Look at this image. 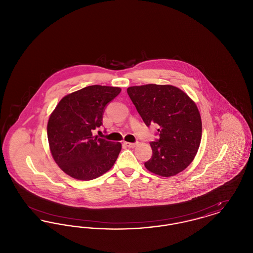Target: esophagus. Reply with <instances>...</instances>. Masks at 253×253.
Listing matches in <instances>:
<instances>
[{"mask_svg": "<svg viewBox=\"0 0 253 253\" xmlns=\"http://www.w3.org/2000/svg\"><path fill=\"white\" fill-rule=\"evenodd\" d=\"M124 145H126L127 147H129V148H133V147H135L137 143L135 142V143H131V142H124Z\"/></svg>", "mask_w": 253, "mask_h": 253, "instance_id": "34e87169", "label": "esophagus"}]
</instances>
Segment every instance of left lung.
<instances>
[{"label":"left lung","mask_w":253,"mask_h":253,"mask_svg":"<svg viewBox=\"0 0 253 253\" xmlns=\"http://www.w3.org/2000/svg\"><path fill=\"white\" fill-rule=\"evenodd\" d=\"M127 93L146 126H159V138L150 142L153 156L145 167L163 177L179 173L192 163L201 142L202 122L197 106L172 85L132 86Z\"/></svg>","instance_id":"1"}]
</instances>
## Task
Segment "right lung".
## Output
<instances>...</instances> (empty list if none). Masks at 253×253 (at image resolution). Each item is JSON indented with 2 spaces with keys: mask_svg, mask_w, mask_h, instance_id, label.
I'll list each match as a JSON object with an SVG mask.
<instances>
[{
  "mask_svg": "<svg viewBox=\"0 0 253 253\" xmlns=\"http://www.w3.org/2000/svg\"><path fill=\"white\" fill-rule=\"evenodd\" d=\"M119 87L91 85L62 97L47 124L50 151L65 173L79 180H92L115 164L120 142L93 136L102 125L109 102L121 93Z\"/></svg>",
  "mask_w": 253,
  "mask_h": 253,
  "instance_id": "obj_1",
  "label": "right lung"
}]
</instances>
